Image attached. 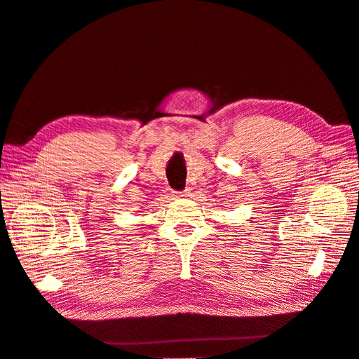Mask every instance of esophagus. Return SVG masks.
<instances>
[{
	"label": "esophagus",
	"instance_id": "1",
	"mask_svg": "<svg viewBox=\"0 0 359 359\" xmlns=\"http://www.w3.org/2000/svg\"><path fill=\"white\" fill-rule=\"evenodd\" d=\"M176 195L180 196V198H184V196H189L191 192H189V189H187V191H183V192H176Z\"/></svg>",
	"mask_w": 359,
	"mask_h": 359
}]
</instances>
